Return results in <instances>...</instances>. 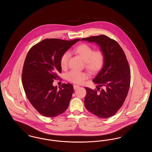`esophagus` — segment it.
Wrapping results in <instances>:
<instances>
[{
  "label": "esophagus",
  "instance_id": "obj_1",
  "mask_svg": "<svg viewBox=\"0 0 152 152\" xmlns=\"http://www.w3.org/2000/svg\"><path fill=\"white\" fill-rule=\"evenodd\" d=\"M80 86H77V85H73V88H74V89H77V88H79Z\"/></svg>",
  "mask_w": 152,
  "mask_h": 152
}]
</instances>
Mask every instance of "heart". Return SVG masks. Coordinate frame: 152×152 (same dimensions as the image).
<instances>
[{"mask_svg":"<svg viewBox=\"0 0 152 152\" xmlns=\"http://www.w3.org/2000/svg\"><path fill=\"white\" fill-rule=\"evenodd\" d=\"M73 52L78 55L85 62V66L87 70L91 73L98 72L102 66L104 61V56L102 51H94V48L87 44H81L77 46ZM70 57L69 52H65L60 58V65L63 69L66 68ZM69 81L80 84L88 78L86 72H80L72 71L66 75Z\"/></svg>","mask_w":152,"mask_h":152,"instance_id":"obj_1","label":"heart"}]
</instances>
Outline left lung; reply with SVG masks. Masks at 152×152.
<instances>
[{
    "mask_svg": "<svg viewBox=\"0 0 152 152\" xmlns=\"http://www.w3.org/2000/svg\"><path fill=\"white\" fill-rule=\"evenodd\" d=\"M81 40L96 44L104 56V64L93 80L99 87L104 88L97 92L85 87V107L97 117L108 118L116 114L128 95L130 83L129 64L120 45L108 36H91Z\"/></svg>",
    "mask_w": 152,
    "mask_h": 152,
    "instance_id": "obj_1",
    "label": "left lung"
}]
</instances>
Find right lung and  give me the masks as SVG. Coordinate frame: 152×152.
<instances>
[{
    "label": "right lung",
    "instance_id": "add662e5",
    "mask_svg": "<svg viewBox=\"0 0 152 152\" xmlns=\"http://www.w3.org/2000/svg\"><path fill=\"white\" fill-rule=\"evenodd\" d=\"M79 40L46 39L33 46L27 55L22 72L23 86L30 103L43 116L56 117L69 106L72 85L63 84L58 89L53 82L61 72V56Z\"/></svg>",
    "mask_w": 152,
    "mask_h": 152
}]
</instances>
